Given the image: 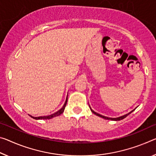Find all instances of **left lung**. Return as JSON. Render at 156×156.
Here are the masks:
<instances>
[{
  "label": "left lung",
  "instance_id": "left-lung-1",
  "mask_svg": "<svg viewBox=\"0 0 156 156\" xmlns=\"http://www.w3.org/2000/svg\"><path fill=\"white\" fill-rule=\"evenodd\" d=\"M90 110H91V112H92L94 114V115L98 116V117H100L103 118V119H108V120H112V121H120V120H122V119H123L126 117L128 115H129L130 113L133 112V111H134V110H132V111H131V112H130L129 113L126 114V115H123V116H121V117H117V118H111V117H105V116L101 115H100V114H98V113H97V112H94V111L92 109H91V108H90Z\"/></svg>",
  "mask_w": 156,
  "mask_h": 156
}]
</instances>
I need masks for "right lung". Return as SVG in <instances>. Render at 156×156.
<instances>
[{
  "label": "right lung",
  "mask_w": 156,
  "mask_h": 156,
  "mask_svg": "<svg viewBox=\"0 0 156 156\" xmlns=\"http://www.w3.org/2000/svg\"><path fill=\"white\" fill-rule=\"evenodd\" d=\"M67 96H68V94H67ZM66 103H67V97H66V101H65V104H64V105L62 106V108L60 110L57 111L56 112L52 114V115H46V116H42V117H33V116H32V115H30V116L32 118L34 119H51L53 118V117H58V116L60 115L61 114H62L64 112V110H65V108L66 107Z\"/></svg>",
  "instance_id": "right-lung-1"
}]
</instances>
